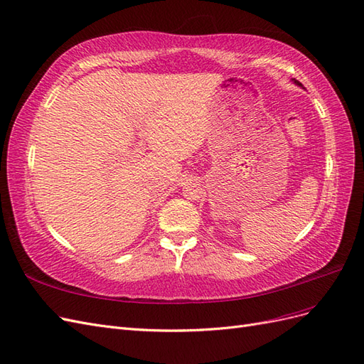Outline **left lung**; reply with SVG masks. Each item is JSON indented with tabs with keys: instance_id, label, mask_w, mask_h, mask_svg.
Listing matches in <instances>:
<instances>
[{
	"instance_id": "8db88e82",
	"label": "left lung",
	"mask_w": 364,
	"mask_h": 364,
	"mask_svg": "<svg viewBox=\"0 0 364 364\" xmlns=\"http://www.w3.org/2000/svg\"><path fill=\"white\" fill-rule=\"evenodd\" d=\"M294 83H297V85H301V83H299V82H296V80H294Z\"/></svg>"
}]
</instances>
